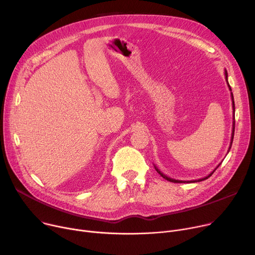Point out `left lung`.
<instances>
[{
    "mask_svg": "<svg viewBox=\"0 0 255 255\" xmlns=\"http://www.w3.org/2000/svg\"><path fill=\"white\" fill-rule=\"evenodd\" d=\"M224 75H225V79H226V84H227V86H229V89H230V91H231V96H232V101H233V110H234V121H233V129H232V137H231V143H230V148H229V151H227V153L230 152V150H231V148H232V144H233V140H234V134H235V101H234V95H233V93H232V88H231V86H230V84H229V80H227V71H226V69H224ZM221 163H219L217 166H216V168L214 169L212 172H210L209 175L207 176V177H205V178H202V179H198V180H191V181H182V180H176V179H171V178H169V177H167L166 175H164L163 172H161L160 171V169L156 166V165H154V167H155V169L157 170V172L159 173L160 176H161L162 178H164L165 180H167V181H169V182H172V183H195V182H202V181H204V180H207L208 178H210L213 173H214V171H215L218 167H219V165H220Z\"/></svg>",
    "mask_w": 255,
    "mask_h": 255,
    "instance_id": "8db88e82",
    "label": "left lung"
}]
</instances>
